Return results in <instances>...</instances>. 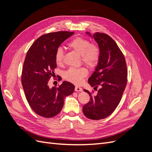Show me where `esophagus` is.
Returning <instances> with one entry per match:
<instances>
[{
    "label": "esophagus",
    "mask_w": 152,
    "mask_h": 152,
    "mask_svg": "<svg viewBox=\"0 0 152 152\" xmlns=\"http://www.w3.org/2000/svg\"><path fill=\"white\" fill-rule=\"evenodd\" d=\"M75 91H77V92H80V91H82V89L80 87L75 86Z\"/></svg>",
    "instance_id": "34e87169"
}]
</instances>
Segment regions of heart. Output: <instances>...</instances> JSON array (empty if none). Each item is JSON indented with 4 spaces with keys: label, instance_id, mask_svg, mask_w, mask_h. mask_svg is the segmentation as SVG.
<instances>
[{
    "label": "heart",
    "instance_id": "1",
    "mask_svg": "<svg viewBox=\"0 0 152 152\" xmlns=\"http://www.w3.org/2000/svg\"><path fill=\"white\" fill-rule=\"evenodd\" d=\"M67 47L80 55L82 63L89 67H94L98 65L101 57V49L99 45L82 37H76L70 40ZM55 61L58 65H61L64 59V52L61 48L56 50ZM88 74V71L84 67L70 68L65 72V79L75 84L81 83L82 79Z\"/></svg>",
    "mask_w": 152,
    "mask_h": 152
}]
</instances>
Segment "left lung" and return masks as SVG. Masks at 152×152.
Masks as SVG:
<instances>
[{"label":"left lung","mask_w":152,"mask_h":152,"mask_svg":"<svg viewBox=\"0 0 152 152\" xmlns=\"http://www.w3.org/2000/svg\"><path fill=\"white\" fill-rule=\"evenodd\" d=\"M93 37L101 49V57L88 82L94 89L99 86L101 88L95 96L84 89L91 98L82 110L87 118L97 121L110 116L120 103L127 82V68L125 57L111 37L98 32Z\"/></svg>","instance_id":"left-lung-1"}]
</instances>
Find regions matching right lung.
<instances>
[{"label": "right lung", "instance_id": "1", "mask_svg": "<svg viewBox=\"0 0 152 152\" xmlns=\"http://www.w3.org/2000/svg\"><path fill=\"white\" fill-rule=\"evenodd\" d=\"M73 34V31H59L42 35L27 51L22 69L21 83L30 107L41 117L56 116L63 107L64 99L74 91L75 86L66 81L51 89L48 84L56 68V50Z\"/></svg>", "mask_w": 152, "mask_h": 152}]
</instances>
